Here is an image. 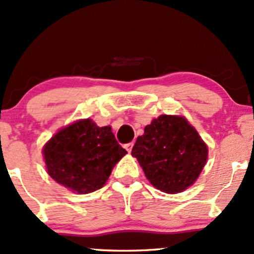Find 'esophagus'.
I'll return each mask as SVG.
<instances>
[{
  "label": "esophagus",
  "mask_w": 254,
  "mask_h": 254,
  "mask_svg": "<svg viewBox=\"0 0 254 254\" xmlns=\"http://www.w3.org/2000/svg\"><path fill=\"white\" fill-rule=\"evenodd\" d=\"M132 147H133V142H130V143H127V144L124 145V148H125V149H127V151H129V153L131 151V149H132Z\"/></svg>",
  "instance_id": "esophagus-1"
}]
</instances>
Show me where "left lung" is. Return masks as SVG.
Here are the masks:
<instances>
[{
  "instance_id": "obj_1",
  "label": "left lung",
  "mask_w": 254,
  "mask_h": 254,
  "mask_svg": "<svg viewBox=\"0 0 254 254\" xmlns=\"http://www.w3.org/2000/svg\"><path fill=\"white\" fill-rule=\"evenodd\" d=\"M157 190L178 193L197 180L208 160V147L184 117L162 115L144 127L131 150Z\"/></svg>"
}]
</instances>
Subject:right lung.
I'll return each instance as SVG.
<instances>
[{"label": "right lung", "instance_id": "obj_1", "mask_svg": "<svg viewBox=\"0 0 254 254\" xmlns=\"http://www.w3.org/2000/svg\"><path fill=\"white\" fill-rule=\"evenodd\" d=\"M127 153L111 127H99L89 118L63 127L43 148L49 176L80 194L103 188Z\"/></svg>", "mask_w": 254, "mask_h": 254}]
</instances>
